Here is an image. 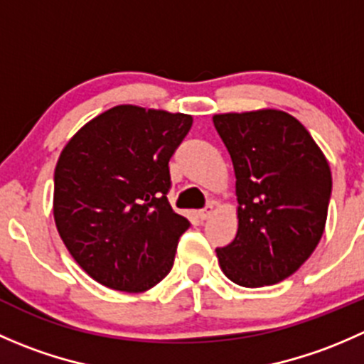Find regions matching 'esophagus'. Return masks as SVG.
Returning a JSON list of instances; mask_svg holds the SVG:
<instances>
[{"mask_svg": "<svg viewBox=\"0 0 364 364\" xmlns=\"http://www.w3.org/2000/svg\"><path fill=\"white\" fill-rule=\"evenodd\" d=\"M213 211H215V204H213V203H209L208 205H205L204 209H200V211H199V216H200V220H208L209 216L213 215Z\"/></svg>", "mask_w": 364, "mask_h": 364, "instance_id": "obj_1", "label": "esophagus"}]
</instances>
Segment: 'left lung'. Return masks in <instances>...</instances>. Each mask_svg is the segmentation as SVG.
<instances>
[{
	"instance_id": "obj_1",
	"label": "left lung",
	"mask_w": 364,
	"mask_h": 364,
	"mask_svg": "<svg viewBox=\"0 0 364 364\" xmlns=\"http://www.w3.org/2000/svg\"><path fill=\"white\" fill-rule=\"evenodd\" d=\"M213 123L232 160L240 204L236 237L216 248L220 267L243 287L278 284L299 269L324 232L333 186L328 160L287 112L216 114Z\"/></svg>"
}]
</instances>
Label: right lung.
Masks as SVG:
<instances>
[{"instance_id": "1", "label": "right lung", "mask_w": 364, "mask_h": 364, "mask_svg": "<svg viewBox=\"0 0 364 364\" xmlns=\"http://www.w3.org/2000/svg\"><path fill=\"white\" fill-rule=\"evenodd\" d=\"M192 123L188 114L117 105L84 124L61 151L58 232L98 284L142 292L172 269L190 222L168 204V160Z\"/></svg>"}]
</instances>
